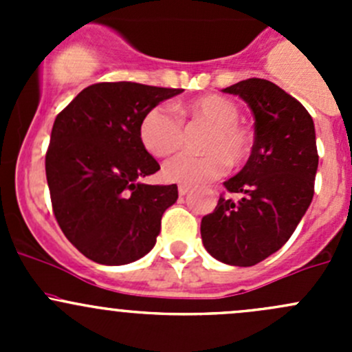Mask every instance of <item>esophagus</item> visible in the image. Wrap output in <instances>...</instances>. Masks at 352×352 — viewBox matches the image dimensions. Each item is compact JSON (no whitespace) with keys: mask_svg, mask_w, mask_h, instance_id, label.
Instances as JSON below:
<instances>
[{"mask_svg":"<svg viewBox=\"0 0 352 352\" xmlns=\"http://www.w3.org/2000/svg\"><path fill=\"white\" fill-rule=\"evenodd\" d=\"M189 189H190L189 186H179V194L180 196H186V194L189 192Z\"/></svg>","mask_w":352,"mask_h":352,"instance_id":"obj_1","label":"esophagus"}]
</instances>
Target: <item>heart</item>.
I'll use <instances>...</instances> for the list:
<instances>
[{
  "label": "heart",
  "mask_w": 352,
  "mask_h": 352,
  "mask_svg": "<svg viewBox=\"0 0 352 352\" xmlns=\"http://www.w3.org/2000/svg\"><path fill=\"white\" fill-rule=\"evenodd\" d=\"M182 116L202 120L211 126L204 141V155L179 153L163 165L165 180L182 186H197L206 180L225 175L230 163L245 162L252 151V134L239 122L240 110L230 98L206 95L179 109ZM140 140L153 156H165L184 143L182 122L166 105L151 107L140 122Z\"/></svg>",
  "instance_id": "obj_1"
}]
</instances>
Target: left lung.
Segmentation results:
<instances>
[{"label": "left lung", "mask_w": 352, "mask_h": 352, "mask_svg": "<svg viewBox=\"0 0 352 352\" xmlns=\"http://www.w3.org/2000/svg\"><path fill=\"white\" fill-rule=\"evenodd\" d=\"M223 91L247 102L255 138L248 162L225 182L242 199L219 196L202 218L201 236L216 261L250 267L289 240L314 199L315 126L308 110L272 81L248 78Z\"/></svg>", "instance_id": "obj_1"}]
</instances>
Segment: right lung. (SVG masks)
<instances>
[{"label":"right lung","mask_w":352,"mask_h":352,"mask_svg":"<svg viewBox=\"0 0 352 352\" xmlns=\"http://www.w3.org/2000/svg\"><path fill=\"white\" fill-rule=\"evenodd\" d=\"M182 94L133 81L95 83L56 117L45 175L63 233L97 264L124 265L155 247L175 184L148 186L158 172L144 150L140 122L160 102Z\"/></svg>","instance_id":"add662e5"}]
</instances>
